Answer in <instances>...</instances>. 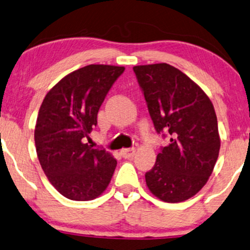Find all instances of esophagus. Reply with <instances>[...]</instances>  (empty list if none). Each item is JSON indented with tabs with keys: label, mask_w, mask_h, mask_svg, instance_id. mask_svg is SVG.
Returning <instances> with one entry per match:
<instances>
[{
	"label": "esophagus",
	"mask_w": 250,
	"mask_h": 250,
	"mask_svg": "<svg viewBox=\"0 0 250 250\" xmlns=\"http://www.w3.org/2000/svg\"><path fill=\"white\" fill-rule=\"evenodd\" d=\"M136 153V148L131 147V148H125V150L121 151V156L125 159H129V158H132Z\"/></svg>",
	"instance_id": "34e87169"
}]
</instances>
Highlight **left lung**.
Here are the masks:
<instances>
[{
	"mask_svg": "<svg viewBox=\"0 0 250 250\" xmlns=\"http://www.w3.org/2000/svg\"><path fill=\"white\" fill-rule=\"evenodd\" d=\"M134 72L154 129L169 137L145 173L147 187L164 202L188 200L209 180L219 154L212 103L187 75L167 63L137 65Z\"/></svg>",
	"mask_w": 250,
	"mask_h": 250,
	"instance_id": "1",
	"label": "left lung"
}]
</instances>
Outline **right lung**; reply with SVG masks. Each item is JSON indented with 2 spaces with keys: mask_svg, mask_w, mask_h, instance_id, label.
Here are the masks:
<instances>
[{
  "mask_svg": "<svg viewBox=\"0 0 250 250\" xmlns=\"http://www.w3.org/2000/svg\"><path fill=\"white\" fill-rule=\"evenodd\" d=\"M123 71L115 65H86L62 78L41 104L34 130L38 158L53 187L69 200H93L109 185L116 160L85 140Z\"/></svg>",
  "mask_w": 250,
  "mask_h": 250,
  "instance_id": "1",
  "label": "right lung"
}]
</instances>
